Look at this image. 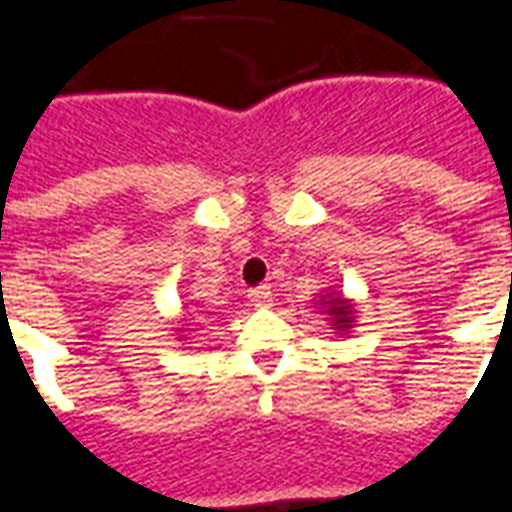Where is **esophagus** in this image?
Here are the masks:
<instances>
[{
	"label": "esophagus",
	"mask_w": 512,
	"mask_h": 512,
	"mask_svg": "<svg viewBox=\"0 0 512 512\" xmlns=\"http://www.w3.org/2000/svg\"><path fill=\"white\" fill-rule=\"evenodd\" d=\"M250 303L256 308H267L273 303V292H270V286H256V289H250L248 292Z\"/></svg>",
	"instance_id": "34e87169"
}]
</instances>
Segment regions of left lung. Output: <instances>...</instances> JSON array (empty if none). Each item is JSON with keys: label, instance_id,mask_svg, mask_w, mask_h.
I'll return each mask as SVG.
<instances>
[{"label": "left lung", "instance_id": "obj_1", "mask_svg": "<svg viewBox=\"0 0 512 512\" xmlns=\"http://www.w3.org/2000/svg\"><path fill=\"white\" fill-rule=\"evenodd\" d=\"M322 308H325V314L331 317V325L336 331L353 328L355 308L350 300H344V297L336 295V292H328V295H322Z\"/></svg>", "mask_w": 512, "mask_h": 512}]
</instances>
